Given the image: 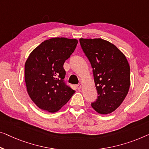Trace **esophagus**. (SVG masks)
<instances>
[{
  "label": "esophagus",
  "instance_id": "34e87169",
  "mask_svg": "<svg viewBox=\"0 0 149 149\" xmlns=\"http://www.w3.org/2000/svg\"><path fill=\"white\" fill-rule=\"evenodd\" d=\"M77 89H81V86L80 85V84H78V85H77Z\"/></svg>",
  "mask_w": 149,
  "mask_h": 149
}]
</instances>
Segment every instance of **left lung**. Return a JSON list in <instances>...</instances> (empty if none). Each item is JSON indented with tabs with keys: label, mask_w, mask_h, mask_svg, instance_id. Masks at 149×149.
<instances>
[{
	"label": "left lung",
	"mask_w": 149,
	"mask_h": 149,
	"mask_svg": "<svg viewBox=\"0 0 149 149\" xmlns=\"http://www.w3.org/2000/svg\"><path fill=\"white\" fill-rule=\"evenodd\" d=\"M93 69L97 97L91 106L97 113L108 114L120 106L129 90L130 66L114 44L102 39H79Z\"/></svg>",
	"instance_id": "8db88e82"
}]
</instances>
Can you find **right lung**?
Segmentation results:
<instances>
[{
	"instance_id": "obj_1",
	"label": "right lung",
	"mask_w": 149,
	"mask_h": 149,
	"mask_svg": "<svg viewBox=\"0 0 149 149\" xmlns=\"http://www.w3.org/2000/svg\"><path fill=\"white\" fill-rule=\"evenodd\" d=\"M77 39L65 37L45 40L30 53L25 65L29 96L40 109L56 112L68 102L75 90L64 81L63 64L74 52Z\"/></svg>"
}]
</instances>
